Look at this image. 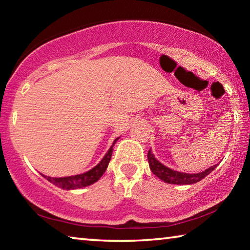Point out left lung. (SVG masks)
Returning <instances> with one entry per match:
<instances>
[{
  "mask_svg": "<svg viewBox=\"0 0 250 250\" xmlns=\"http://www.w3.org/2000/svg\"><path fill=\"white\" fill-rule=\"evenodd\" d=\"M147 161H149V166L151 171L153 172V174L162 180L163 182L168 184H177V185H188V184H194L200 182L201 180L204 179L209 173L214 170L216 166H213L207 168V170L200 172V173H194V174H188V173L183 172H177L172 170V168L163 166L162 163L159 162L158 160L154 158L153 153L151 152V149L147 152Z\"/></svg>",
  "mask_w": 250,
  "mask_h": 250,
  "instance_id": "left-lung-1",
  "label": "left lung"
}]
</instances>
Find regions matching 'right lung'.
<instances>
[{
  "instance_id": "obj_1",
  "label": "right lung",
  "mask_w": 250,
  "mask_h": 250,
  "mask_svg": "<svg viewBox=\"0 0 250 250\" xmlns=\"http://www.w3.org/2000/svg\"><path fill=\"white\" fill-rule=\"evenodd\" d=\"M119 138H117L115 141H113L112 146H110V149L108 150L107 153L104 154L103 160L97 164L95 167H92L91 170L88 172H84L83 174H77V175H71V176H66V177H50V176H46L43 175L45 179H47L50 183H53L54 185L58 186L62 189H76V188H84V186L91 185L96 183L101 176H103L104 173L105 172L108 167V164L110 162V159H111L112 155V149L115 143Z\"/></svg>"
}]
</instances>
